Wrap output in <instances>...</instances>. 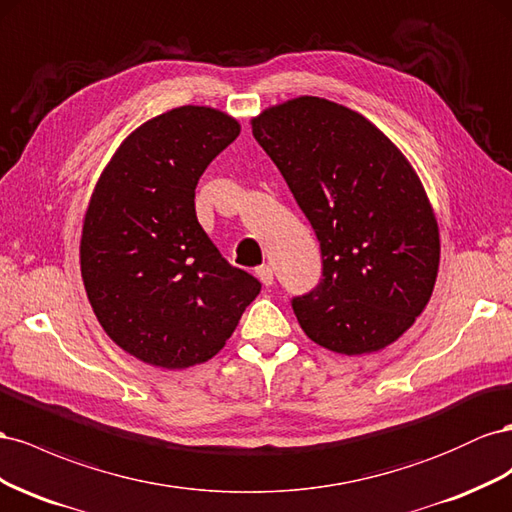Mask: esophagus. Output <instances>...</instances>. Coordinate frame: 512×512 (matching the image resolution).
Listing matches in <instances>:
<instances>
[{
  "mask_svg": "<svg viewBox=\"0 0 512 512\" xmlns=\"http://www.w3.org/2000/svg\"><path fill=\"white\" fill-rule=\"evenodd\" d=\"M257 276H259V281L264 283L266 287H270L274 283V272H272L270 266H259L257 268Z\"/></svg>",
  "mask_w": 512,
  "mask_h": 512,
  "instance_id": "1",
  "label": "esophagus"
}]
</instances>
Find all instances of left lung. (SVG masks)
<instances>
[{
    "instance_id": "left-lung-1",
    "label": "left lung",
    "mask_w": 512,
    "mask_h": 512,
    "mask_svg": "<svg viewBox=\"0 0 512 512\" xmlns=\"http://www.w3.org/2000/svg\"><path fill=\"white\" fill-rule=\"evenodd\" d=\"M251 124L321 248V281L291 300L302 330L347 356L394 343L427 306L440 266L416 171L382 130L326 98L287 100Z\"/></svg>"
}]
</instances>
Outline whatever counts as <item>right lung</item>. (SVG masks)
<instances>
[{
    "label": "right lung",
    "mask_w": 512,
    "mask_h": 512,
    "mask_svg": "<svg viewBox=\"0 0 512 512\" xmlns=\"http://www.w3.org/2000/svg\"><path fill=\"white\" fill-rule=\"evenodd\" d=\"M238 135L240 124L210 107L158 115L124 139L85 212L87 298L109 337L152 367L210 360L261 291L195 212L199 178Z\"/></svg>",
    "instance_id": "obj_1"
}]
</instances>
